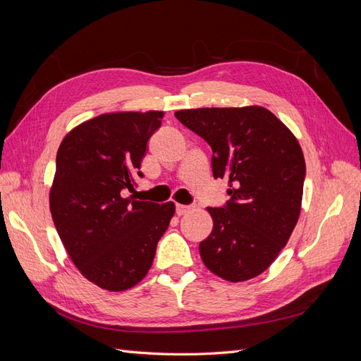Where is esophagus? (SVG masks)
<instances>
[{"instance_id": "1", "label": "esophagus", "mask_w": 361, "mask_h": 361, "mask_svg": "<svg viewBox=\"0 0 361 361\" xmlns=\"http://www.w3.org/2000/svg\"><path fill=\"white\" fill-rule=\"evenodd\" d=\"M190 209H191V206H187V204H176V214H178V215L187 214Z\"/></svg>"}]
</instances>
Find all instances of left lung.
Segmentation results:
<instances>
[{
  "mask_svg": "<svg viewBox=\"0 0 361 361\" xmlns=\"http://www.w3.org/2000/svg\"><path fill=\"white\" fill-rule=\"evenodd\" d=\"M212 149V174L228 180L231 200L207 207L211 235L203 264L227 281L262 274L298 221L305 162L298 140L264 106L197 108L174 113Z\"/></svg>",
  "mask_w": 361,
  "mask_h": 361,
  "instance_id": "obj_1",
  "label": "left lung"
}]
</instances>
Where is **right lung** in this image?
Here are the masks:
<instances>
[{
  "instance_id": "add662e5",
  "label": "right lung",
  "mask_w": 361,
  "mask_h": 361,
  "mask_svg": "<svg viewBox=\"0 0 361 361\" xmlns=\"http://www.w3.org/2000/svg\"><path fill=\"white\" fill-rule=\"evenodd\" d=\"M162 111L101 114L73 128L57 152L49 191L54 226L69 257L96 286L120 292L146 277L174 215L134 191L147 141Z\"/></svg>"
}]
</instances>
